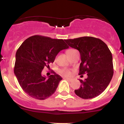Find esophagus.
Instances as JSON below:
<instances>
[{
	"label": "esophagus",
	"mask_w": 124,
	"mask_h": 124,
	"mask_svg": "<svg viewBox=\"0 0 124 124\" xmlns=\"http://www.w3.org/2000/svg\"><path fill=\"white\" fill-rule=\"evenodd\" d=\"M65 79H67L68 80L70 81V82H72L73 80H75V78H65Z\"/></svg>",
	"instance_id": "1"
}]
</instances>
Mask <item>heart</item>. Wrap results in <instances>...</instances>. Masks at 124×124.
Segmentation results:
<instances>
[{
	"label": "heart",
	"mask_w": 124,
	"mask_h": 124,
	"mask_svg": "<svg viewBox=\"0 0 124 124\" xmlns=\"http://www.w3.org/2000/svg\"><path fill=\"white\" fill-rule=\"evenodd\" d=\"M70 50H72V49H69V50L67 51L66 53L68 52H69V51H70ZM59 73H60L61 75H65V76H70V72L69 70H68V69H60V70H59Z\"/></svg>",
	"instance_id": "obj_1"
}]
</instances>
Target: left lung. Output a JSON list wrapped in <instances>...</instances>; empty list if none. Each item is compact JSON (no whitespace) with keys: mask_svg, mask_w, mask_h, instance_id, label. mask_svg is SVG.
<instances>
[{"mask_svg":"<svg viewBox=\"0 0 124 124\" xmlns=\"http://www.w3.org/2000/svg\"><path fill=\"white\" fill-rule=\"evenodd\" d=\"M65 41L80 52L82 62L79 75H87L85 80L79 79L82 85L79 89L75 90V94L83 99L99 96L108 86L114 73L112 54L107 45L100 39L92 37Z\"/></svg>","mask_w":124,"mask_h":124,"instance_id":"obj_1","label":"left lung"}]
</instances>
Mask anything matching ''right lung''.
I'll return each mask as SVG.
<instances>
[{
	"mask_svg": "<svg viewBox=\"0 0 124 124\" xmlns=\"http://www.w3.org/2000/svg\"><path fill=\"white\" fill-rule=\"evenodd\" d=\"M68 48L63 39L41 35L30 37L23 42L16 54L14 72L25 93L37 100H45L55 93L62 78L52 72L46 79L41 72L61 51Z\"/></svg>",
	"mask_w": 124,
	"mask_h": 124,
	"instance_id": "1",
	"label": "right lung"
}]
</instances>
